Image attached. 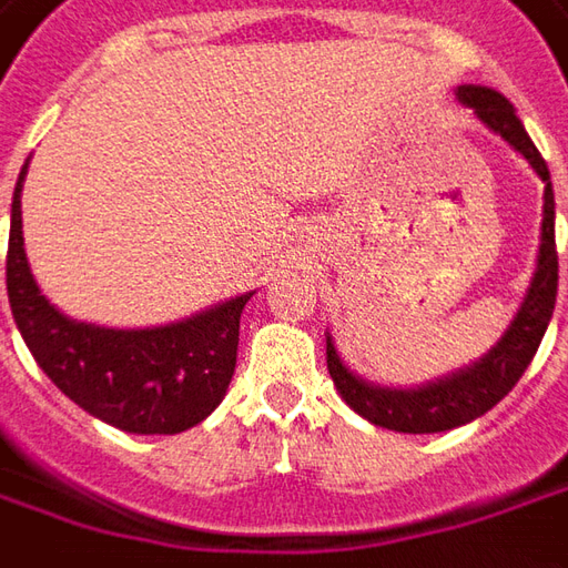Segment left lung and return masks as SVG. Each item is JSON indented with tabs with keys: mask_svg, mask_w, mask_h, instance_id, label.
<instances>
[{
	"mask_svg": "<svg viewBox=\"0 0 568 568\" xmlns=\"http://www.w3.org/2000/svg\"><path fill=\"white\" fill-rule=\"evenodd\" d=\"M457 99L466 108H473L478 121L488 130L507 139L541 176V248H538V267H535L531 285H528L526 298L519 304L513 323L507 326V333L500 335V342L485 357H478L476 364L463 366L460 373H450L445 379L419 385V388H385L376 382H366L345 366L333 345V335L326 333V366H329V376H333L338 395L345 397V404L354 414L369 419L373 426L410 432V435L457 429L463 423H473L476 416L488 414L497 400L510 395L513 385L523 379V373L541 345L547 323L554 316V304H557L559 264L557 239H554V186H550V171L544 164L541 152L528 139L526 126L516 118L510 102L497 90L469 83V87H457Z\"/></svg>",
	"mask_w": 568,
	"mask_h": 568,
	"instance_id": "1",
	"label": "left lung"
}]
</instances>
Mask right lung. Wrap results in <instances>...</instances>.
Masks as SVG:
<instances>
[{
	"label": "right lung",
	"mask_w": 568,
	"mask_h": 568,
	"mask_svg": "<svg viewBox=\"0 0 568 568\" xmlns=\"http://www.w3.org/2000/svg\"><path fill=\"white\" fill-rule=\"evenodd\" d=\"M21 168L6 257L11 316L40 369L73 404L133 435H176L217 410L239 351V316L254 292L154 329H105L64 316L30 273L21 233Z\"/></svg>",
	"instance_id": "right-lung-1"
}]
</instances>
